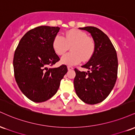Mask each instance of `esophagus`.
<instances>
[{
  "label": "esophagus",
  "instance_id": "esophagus-1",
  "mask_svg": "<svg viewBox=\"0 0 135 135\" xmlns=\"http://www.w3.org/2000/svg\"><path fill=\"white\" fill-rule=\"evenodd\" d=\"M67 69L69 70H73L74 69V68L72 67V66H67Z\"/></svg>",
  "mask_w": 135,
  "mask_h": 135
}]
</instances>
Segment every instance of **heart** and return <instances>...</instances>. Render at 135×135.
Masks as SVG:
<instances>
[{
  "instance_id": "obj_1",
  "label": "heart",
  "mask_w": 135,
  "mask_h": 135,
  "mask_svg": "<svg viewBox=\"0 0 135 135\" xmlns=\"http://www.w3.org/2000/svg\"><path fill=\"white\" fill-rule=\"evenodd\" d=\"M72 52L66 54L61 58V63L66 65H75L83 60H89L94 51V43L85 32L79 30H70L65 37L58 34L52 42V47L56 53L62 55L71 46Z\"/></svg>"
}]
</instances>
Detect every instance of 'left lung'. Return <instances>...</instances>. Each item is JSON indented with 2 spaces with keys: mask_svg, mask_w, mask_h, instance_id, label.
Listing matches in <instances>:
<instances>
[{
  "mask_svg": "<svg viewBox=\"0 0 135 135\" xmlns=\"http://www.w3.org/2000/svg\"><path fill=\"white\" fill-rule=\"evenodd\" d=\"M91 33L94 51L90 60L82 67L88 72L75 69L74 80L77 95L82 101L94 105L103 102L114 87L117 76L118 60L116 51L106 34L94 27L79 28Z\"/></svg>",
  "mask_w": 135,
  "mask_h": 135,
  "instance_id": "left-lung-1",
  "label": "left lung"
}]
</instances>
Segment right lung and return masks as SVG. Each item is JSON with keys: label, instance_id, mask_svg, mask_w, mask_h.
Returning <instances> with one entry per match:
<instances>
[{"label": "right lung", "instance_id": "right-lung-1", "mask_svg": "<svg viewBox=\"0 0 135 135\" xmlns=\"http://www.w3.org/2000/svg\"><path fill=\"white\" fill-rule=\"evenodd\" d=\"M58 27L41 26L27 32L20 40L13 58L15 80L29 100L40 103L56 93L67 72L62 65L49 68L60 60L52 47Z\"/></svg>", "mask_w": 135, "mask_h": 135}]
</instances>
